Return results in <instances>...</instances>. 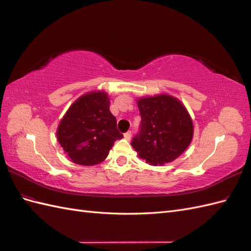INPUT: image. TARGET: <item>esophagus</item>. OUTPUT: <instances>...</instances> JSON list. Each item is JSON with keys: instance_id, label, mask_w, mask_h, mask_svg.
I'll return each instance as SVG.
<instances>
[{"instance_id": "obj_1", "label": "esophagus", "mask_w": 251, "mask_h": 251, "mask_svg": "<svg viewBox=\"0 0 251 251\" xmlns=\"http://www.w3.org/2000/svg\"><path fill=\"white\" fill-rule=\"evenodd\" d=\"M131 137H132V132H131V131H127L126 133H125V138H126V139L130 140Z\"/></svg>"}]
</instances>
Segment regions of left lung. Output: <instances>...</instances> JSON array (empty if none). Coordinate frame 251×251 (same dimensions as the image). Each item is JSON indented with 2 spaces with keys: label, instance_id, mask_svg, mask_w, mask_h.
I'll return each instance as SVG.
<instances>
[{
  "label": "left lung",
  "instance_id": "left-lung-1",
  "mask_svg": "<svg viewBox=\"0 0 251 251\" xmlns=\"http://www.w3.org/2000/svg\"><path fill=\"white\" fill-rule=\"evenodd\" d=\"M139 132L132 139L138 156L151 165H162L179 157L193 139L194 126L185 107L170 95L138 100Z\"/></svg>",
  "mask_w": 251,
  "mask_h": 251
}]
</instances>
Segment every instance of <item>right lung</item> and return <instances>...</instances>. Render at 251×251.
<instances>
[{
    "mask_svg": "<svg viewBox=\"0 0 251 251\" xmlns=\"http://www.w3.org/2000/svg\"><path fill=\"white\" fill-rule=\"evenodd\" d=\"M107 93L79 97L65 114L57 128V140L71 160L79 165L103 161L114 142L124 137L110 111Z\"/></svg>",
    "mask_w": 251,
    "mask_h": 251,
    "instance_id": "1",
    "label": "right lung"
}]
</instances>
